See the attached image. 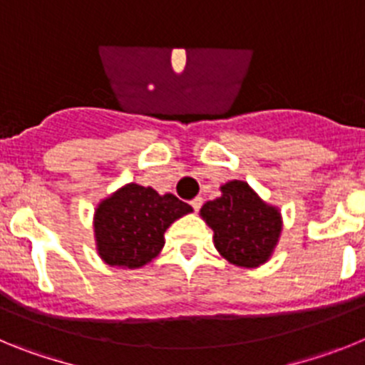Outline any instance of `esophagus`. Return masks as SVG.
Here are the masks:
<instances>
[{"mask_svg": "<svg viewBox=\"0 0 365 365\" xmlns=\"http://www.w3.org/2000/svg\"><path fill=\"white\" fill-rule=\"evenodd\" d=\"M190 205H192V208L195 212L201 210V206H202V197H201V195H197V197H193L192 201H190Z\"/></svg>", "mask_w": 365, "mask_h": 365, "instance_id": "34e87169", "label": "esophagus"}]
</instances>
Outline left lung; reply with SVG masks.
<instances>
[{
    "label": "left lung",
    "instance_id": "1",
    "mask_svg": "<svg viewBox=\"0 0 365 365\" xmlns=\"http://www.w3.org/2000/svg\"><path fill=\"white\" fill-rule=\"evenodd\" d=\"M201 217L214 230V245L232 265H263L278 245L282 215L243 180H228L221 197L202 205Z\"/></svg>",
    "mask_w": 365,
    "mask_h": 365
}]
</instances>
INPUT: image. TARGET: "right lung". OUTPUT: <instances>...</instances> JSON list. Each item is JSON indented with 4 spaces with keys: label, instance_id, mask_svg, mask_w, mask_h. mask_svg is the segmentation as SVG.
<instances>
[{
    "label": "right lung",
    "instance_id": "1",
    "mask_svg": "<svg viewBox=\"0 0 365 365\" xmlns=\"http://www.w3.org/2000/svg\"><path fill=\"white\" fill-rule=\"evenodd\" d=\"M192 206L173 193L159 195L150 186L125 185L100 202L95 212L98 256L111 267L138 269L164 247V232Z\"/></svg>",
    "mask_w": 365,
    "mask_h": 365
}]
</instances>
